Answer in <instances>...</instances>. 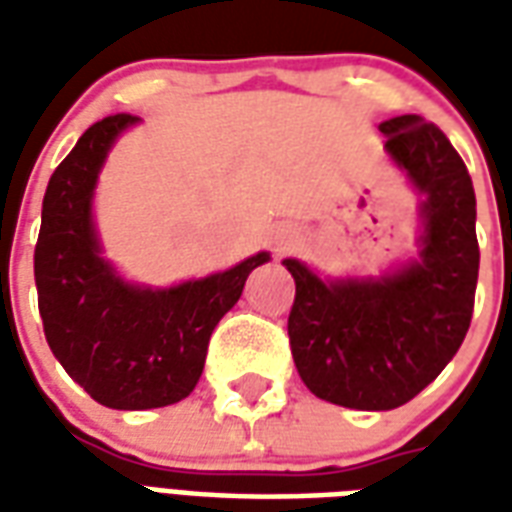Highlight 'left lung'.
Returning <instances> with one entry per match:
<instances>
[{"mask_svg": "<svg viewBox=\"0 0 512 512\" xmlns=\"http://www.w3.org/2000/svg\"><path fill=\"white\" fill-rule=\"evenodd\" d=\"M386 153L425 202L422 255L392 277L326 285L285 260L296 279L290 354L312 395L359 411L417 397L458 354L469 332L480 268L469 169L436 123L417 115L381 123Z\"/></svg>", "mask_w": 512, "mask_h": 512, "instance_id": "obj_1", "label": "left lung"}]
</instances>
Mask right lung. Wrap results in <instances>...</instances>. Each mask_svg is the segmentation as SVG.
<instances>
[{
	"label": "right lung",
	"mask_w": 512,
	"mask_h": 512,
	"mask_svg": "<svg viewBox=\"0 0 512 512\" xmlns=\"http://www.w3.org/2000/svg\"><path fill=\"white\" fill-rule=\"evenodd\" d=\"M131 123L136 117L120 112L79 136L51 175L35 244L38 310L51 354L93 400L120 411L189 397L216 323L268 260L260 252L224 274L169 290L120 282L98 255L90 197L109 147Z\"/></svg>",
	"instance_id": "add662e5"
}]
</instances>
